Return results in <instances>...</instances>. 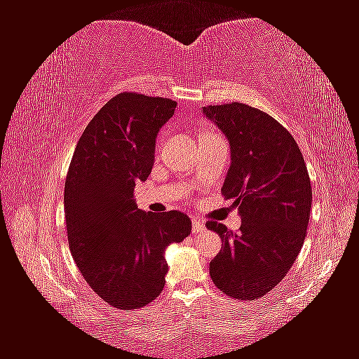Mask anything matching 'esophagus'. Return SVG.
I'll return each mask as SVG.
<instances>
[{"instance_id":"34e87169","label":"esophagus","mask_w":359,"mask_h":359,"mask_svg":"<svg viewBox=\"0 0 359 359\" xmlns=\"http://www.w3.org/2000/svg\"><path fill=\"white\" fill-rule=\"evenodd\" d=\"M205 229H206V226H205V221H203V219H200V217L191 219V232L201 233Z\"/></svg>"}]
</instances>
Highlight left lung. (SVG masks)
<instances>
[{"mask_svg": "<svg viewBox=\"0 0 359 359\" xmlns=\"http://www.w3.org/2000/svg\"><path fill=\"white\" fill-rule=\"evenodd\" d=\"M231 145L222 195L242 216L240 232L208 221L222 248L210 264L219 290L237 299L271 292L303 247L311 211V182L295 138L274 117L243 103L203 106Z\"/></svg>", "mask_w": 359, "mask_h": 359, "instance_id": "8db88e82", "label": "left lung"}]
</instances>
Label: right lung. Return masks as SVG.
I'll use <instances>...</instances> for the list:
<instances>
[{
  "label": "right lung",
  "instance_id": "right-lung-1",
  "mask_svg": "<svg viewBox=\"0 0 359 359\" xmlns=\"http://www.w3.org/2000/svg\"><path fill=\"white\" fill-rule=\"evenodd\" d=\"M175 106L159 96L116 95L85 127L69 165V248L83 279L112 308L151 303L164 288L165 248L191 231L187 214L147 212L133 201L135 182L151 172L156 135Z\"/></svg>",
  "mask_w": 359,
  "mask_h": 359
}]
</instances>
